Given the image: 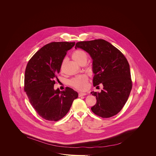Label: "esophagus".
Wrapping results in <instances>:
<instances>
[{
	"instance_id": "34e87169",
	"label": "esophagus",
	"mask_w": 156,
	"mask_h": 156,
	"mask_svg": "<svg viewBox=\"0 0 156 156\" xmlns=\"http://www.w3.org/2000/svg\"><path fill=\"white\" fill-rule=\"evenodd\" d=\"M86 95V93H79V97H81V96H85V95Z\"/></svg>"
}]
</instances>
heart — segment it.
I'll return each mask as SVG.
<instances>
[{
	"label": "heart",
	"instance_id": "1",
	"mask_svg": "<svg viewBox=\"0 0 156 156\" xmlns=\"http://www.w3.org/2000/svg\"><path fill=\"white\" fill-rule=\"evenodd\" d=\"M72 58L77 63H82L83 62H86L87 60V55L83 50H76L73 51L72 53ZM89 78L86 75H80L77 76L71 80L70 85L75 89L79 90H85L88 87Z\"/></svg>",
	"mask_w": 156,
	"mask_h": 156
}]
</instances>
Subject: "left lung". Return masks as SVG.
<instances>
[{
	"mask_svg": "<svg viewBox=\"0 0 156 156\" xmlns=\"http://www.w3.org/2000/svg\"><path fill=\"white\" fill-rule=\"evenodd\" d=\"M77 48L85 50L93 58V85L98 87L101 83L104 86L101 93H91L97 100L91 111L103 118L115 115L124 106L132 88L129 65L126 57L102 39L78 42Z\"/></svg>",
	"mask_w": 156,
	"mask_h": 156,
	"instance_id": "obj_1",
	"label": "left lung"
}]
</instances>
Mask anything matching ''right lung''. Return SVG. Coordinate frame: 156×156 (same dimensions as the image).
I'll list each match as a JSON object with an SVG mask.
<instances>
[{
  "instance_id": "add662e5",
  "label": "right lung",
  "mask_w": 156,
  "mask_h": 156,
  "mask_svg": "<svg viewBox=\"0 0 156 156\" xmlns=\"http://www.w3.org/2000/svg\"><path fill=\"white\" fill-rule=\"evenodd\" d=\"M75 44V42L47 44L27 65L24 90L34 109L44 119L56 122L62 119L78 97L76 91L69 87L63 91L54 90L63 58Z\"/></svg>"
}]
</instances>
